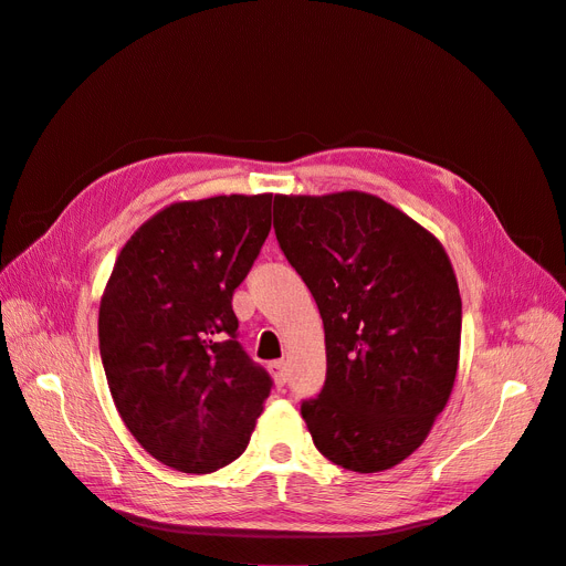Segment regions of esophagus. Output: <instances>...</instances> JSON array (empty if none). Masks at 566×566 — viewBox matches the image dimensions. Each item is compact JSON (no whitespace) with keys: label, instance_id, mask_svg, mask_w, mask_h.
Listing matches in <instances>:
<instances>
[{"label":"esophagus","instance_id":"1","mask_svg":"<svg viewBox=\"0 0 566 566\" xmlns=\"http://www.w3.org/2000/svg\"><path fill=\"white\" fill-rule=\"evenodd\" d=\"M269 370L273 375V380H276V385L285 387V382H287V366H285V361H271Z\"/></svg>","mask_w":566,"mask_h":566}]
</instances>
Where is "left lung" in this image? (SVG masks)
I'll return each mask as SVG.
<instances>
[{"instance_id": "obj_1", "label": "left lung", "mask_w": 566, "mask_h": 566, "mask_svg": "<svg viewBox=\"0 0 566 566\" xmlns=\"http://www.w3.org/2000/svg\"><path fill=\"white\" fill-rule=\"evenodd\" d=\"M273 229L323 318L325 385L302 401L316 449L361 474L399 465L458 373L462 302L447 250L361 191L276 196Z\"/></svg>"}]
</instances>
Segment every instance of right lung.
Returning <instances> with one entry per match:
<instances>
[{"instance_id": "right-lung-1", "label": "right lung", "mask_w": 566, "mask_h": 566, "mask_svg": "<svg viewBox=\"0 0 566 566\" xmlns=\"http://www.w3.org/2000/svg\"><path fill=\"white\" fill-rule=\"evenodd\" d=\"M271 193L175 202L139 227L101 297L119 418L163 465L208 474L248 449L271 391L238 342L233 290L271 229Z\"/></svg>"}]
</instances>
